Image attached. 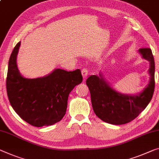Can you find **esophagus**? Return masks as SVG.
I'll return each mask as SVG.
<instances>
[{"instance_id":"1","label":"esophagus","mask_w":159,"mask_h":159,"mask_svg":"<svg viewBox=\"0 0 159 159\" xmlns=\"http://www.w3.org/2000/svg\"><path fill=\"white\" fill-rule=\"evenodd\" d=\"M82 76L84 78L87 77L88 74H89V72H88V70L87 68H83V69H82Z\"/></svg>"}]
</instances>
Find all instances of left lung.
<instances>
[{"instance_id":"1","label":"left lung","mask_w":159,"mask_h":159,"mask_svg":"<svg viewBox=\"0 0 159 159\" xmlns=\"http://www.w3.org/2000/svg\"><path fill=\"white\" fill-rule=\"evenodd\" d=\"M143 58L150 62V81L143 91L137 95L119 93L102 77L92 75L86 84L91 94L92 108L96 115L107 123L120 125L134 120L147 107L155 87V63L152 51L148 48L139 49Z\"/></svg>"}]
</instances>
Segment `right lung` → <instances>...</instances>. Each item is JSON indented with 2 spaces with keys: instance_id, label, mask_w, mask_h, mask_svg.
<instances>
[{
  "instance_id": "obj_1",
  "label": "right lung",
  "mask_w": 159,
  "mask_h": 159,
  "mask_svg": "<svg viewBox=\"0 0 159 159\" xmlns=\"http://www.w3.org/2000/svg\"><path fill=\"white\" fill-rule=\"evenodd\" d=\"M17 43L8 62L6 89L15 111L30 125L41 127L60 121L66 113L70 92L82 82L80 70L56 69L48 76L27 79L20 74L16 57Z\"/></svg>"
}]
</instances>
